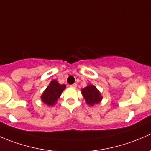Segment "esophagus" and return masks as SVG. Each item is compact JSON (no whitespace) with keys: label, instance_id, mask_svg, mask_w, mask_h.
I'll return each instance as SVG.
<instances>
[{"label":"esophagus","instance_id":"1","mask_svg":"<svg viewBox=\"0 0 151 151\" xmlns=\"http://www.w3.org/2000/svg\"><path fill=\"white\" fill-rule=\"evenodd\" d=\"M70 86H71V87H72V88H77V83H74V84L71 85H70Z\"/></svg>","mask_w":151,"mask_h":151}]
</instances>
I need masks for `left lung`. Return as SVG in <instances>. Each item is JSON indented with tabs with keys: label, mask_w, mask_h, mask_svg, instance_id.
<instances>
[{
	"label": "left lung",
	"mask_w": 151,
	"mask_h": 151,
	"mask_svg": "<svg viewBox=\"0 0 151 151\" xmlns=\"http://www.w3.org/2000/svg\"><path fill=\"white\" fill-rule=\"evenodd\" d=\"M82 94L84 96L87 104L93 106L94 104H97L101 100L99 91L96 88L94 85H89L82 90Z\"/></svg>",
	"instance_id": "1"
}]
</instances>
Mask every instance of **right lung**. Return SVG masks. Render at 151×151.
Masks as SVG:
<instances>
[{
	"instance_id": "right-lung-1",
	"label": "right lung",
	"mask_w": 151,
	"mask_h": 151,
	"mask_svg": "<svg viewBox=\"0 0 151 151\" xmlns=\"http://www.w3.org/2000/svg\"><path fill=\"white\" fill-rule=\"evenodd\" d=\"M65 88V85H60L56 80H52L41 97L42 101L50 106L54 105Z\"/></svg>"
}]
</instances>
